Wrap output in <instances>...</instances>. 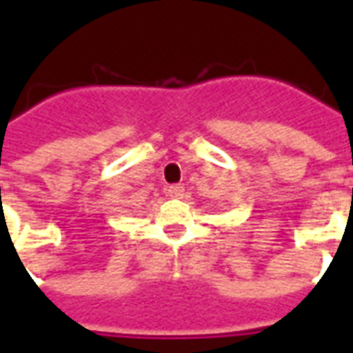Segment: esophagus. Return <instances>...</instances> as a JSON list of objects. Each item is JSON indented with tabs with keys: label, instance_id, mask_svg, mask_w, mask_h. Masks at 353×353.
I'll return each instance as SVG.
<instances>
[{
	"label": "esophagus",
	"instance_id": "34e87169",
	"mask_svg": "<svg viewBox=\"0 0 353 353\" xmlns=\"http://www.w3.org/2000/svg\"><path fill=\"white\" fill-rule=\"evenodd\" d=\"M183 190H185V188H183L181 185H170V187L165 188V194L166 196H170V198H181Z\"/></svg>",
	"mask_w": 353,
	"mask_h": 353
}]
</instances>
